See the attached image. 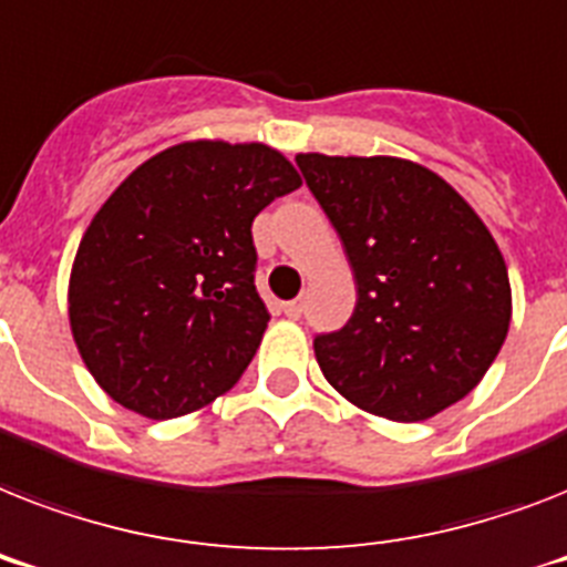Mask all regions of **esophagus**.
Here are the masks:
<instances>
[{
    "label": "esophagus",
    "mask_w": 567,
    "mask_h": 567,
    "mask_svg": "<svg viewBox=\"0 0 567 567\" xmlns=\"http://www.w3.org/2000/svg\"><path fill=\"white\" fill-rule=\"evenodd\" d=\"M302 309H306V306H302V300H291V302H285V306H282L285 315H288V318H293V320L300 318Z\"/></svg>",
    "instance_id": "obj_1"
}]
</instances>
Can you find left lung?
<instances>
[{"instance_id":"obj_1","label":"left lung","mask_w":567,"mask_h":567,"mask_svg":"<svg viewBox=\"0 0 567 567\" xmlns=\"http://www.w3.org/2000/svg\"><path fill=\"white\" fill-rule=\"evenodd\" d=\"M355 276L353 318L315 336L329 385L388 421L471 394L512 318L506 261L474 208L403 158L297 155Z\"/></svg>"}]
</instances>
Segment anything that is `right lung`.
Returning a JSON list of instances; mask_svg holds the SVG:
<instances>
[{
  "label": "right lung",
  "mask_w": 567,
  "mask_h": 567,
  "mask_svg": "<svg viewBox=\"0 0 567 567\" xmlns=\"http://www.w3.org/2000/svg\"><path fill=\"white\" fill-rule=\"evenodd\" d=\"M297 188L270 146L194 141L109 196L75 252L70 327L111 400L171 421L238 382L270 320L252 220Z\"/></svg>",
  "instance_id": "add662e5"
}]
</instances>
